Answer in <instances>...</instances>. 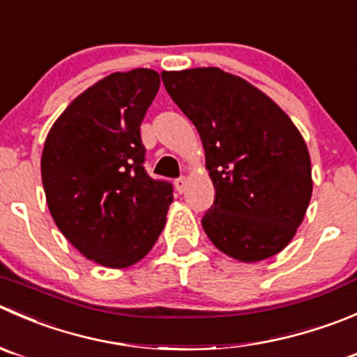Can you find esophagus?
<instances>
[{
    "mask_svg": "<svg viewBox=\"0 0 357 357\" xmlns=\"http://www.w3.org/2000/svg\"><path fill=\"white\" fill-rule=\"evenodd\" d=\"M174 185H176V190H178L179 193H183L185 192V188H186V185H188V179L185 178V176H181V178H178L174 181Z\"/></svg>",
    "mask_w": 357,
    "mask_h": 357,
    "instance_id": "obj_1",
    "label": "esophagus"
}]
</instances>
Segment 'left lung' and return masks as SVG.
<instances>
[{
	"mask_svg": "<svg viewBox=\"0 0 357 357\" xmlns=\"http://www.w3.org/2000/svg\"><path fill=\"white\" fill-rule=\"evenodd\" d=\"M160 75L206 150L216 190L202 218L207 237L238 261L278 255L295 237L312 195L302 134L268 96L220 68Z\"/></svg>",
	"mask_w": 357,
	"mask_h": 357,
	"instance_id": "obj_1",
	"label": "left lung"
}]
</instances>
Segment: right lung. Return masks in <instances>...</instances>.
<instances>
[{
  "mask_svg": "<svg viewBox=\"0 0 357 357\" xmlns=\"http://www.w3.org/2000/svg\"><path fill=\"white\" fill-rule=\"evenodd\" d=\"M160 86L153 69L113 73L79 94L48 132L41 181L59 230L85 258L126 268L164 230L172 185L144 171L141 122Z\"/></svg>",
  "mask_w": 357,
  "mask_h": 357,
  "instance_id": "right-lung-1",
  "label": "right lung"
}]
</instances>
